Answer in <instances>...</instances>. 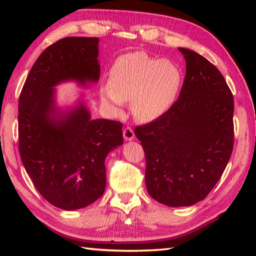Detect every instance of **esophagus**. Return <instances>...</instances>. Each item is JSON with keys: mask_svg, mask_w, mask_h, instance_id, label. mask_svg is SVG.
<instances>
[{"mask_svg": "<svg viewBox=\"0 0 256 256\" xmlns=\"http://www.w3.org/2000/svg\"><path fill=\"white\" fill-rule=\"evenodd\" d=\"M123 136L126 140H132L134 138V131L131 126H126L123 130Z\"/></svg>", "mask_w": 256, "mask_h": 256, "instance_id": "1", "label": "esophagus"}]
</instances>
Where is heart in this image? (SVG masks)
I'll return each instance as SVG.
<instances>
[{
    "label": "heart",
    "instance_id": "b5f03b06",
    "mask_svg": "<svg viewBox=\"0 0 256 256\" xmlns=\"http://www.w3.org/2000/svg\"><path fill=\"white\" fill-rule=\"evenodd\" d=\"M182 81V72L175 62L135 52L116 59L110 70L108 86L101 89V98L116 111L130 101L134 118L150 122L172 108Z\"/></svg>",
    "mask_w": 256,
    "mask_h": 256
}]
</instances>
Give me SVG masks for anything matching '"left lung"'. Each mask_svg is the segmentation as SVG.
Returning <instances> with one entry per match:
<instances>
[{"instance_id": "1", "label": "left lung", "mask_w": 256, "mask_h": 256, "mask_svg": "<svg viewBox=\"0 0 256 256\" xmlns=\"http://www.w3.org/2000/svg\"><path fill=\"white\" fill-rule=\"evenodd\" d=\"M179 52L186 76L178 100L134 128L146 157L148 192L170 206L204 200L224 174L234 142V101L224 76L199 54Z\"/></svg>"}]
</instances>
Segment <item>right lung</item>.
Returning a JSON list of instances; mask_svg holds the SVG:
<instances>
[{
    "mask_svg": "<svg viewBox=\"0 0 256 256\" xmlns=\"http://www.w3.org/2000/svg\"><path fill=\"white\" fill-rule=\"evenodd\" d=\"M96 37H66L48 46L27 76L18 100V150L44 199L64 210L94 202L104 192V160L123 144L122 123L91 120L81 103L56 116L54 90L66 80L98 81Z\"/></svg>",
    "mask_w": 256,
    "mask_h": 256,
    "instance_id": "add662e5",
    "label": "right lung"
}]
</instances>
